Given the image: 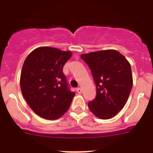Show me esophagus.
Returning a JSON list of instances; mask_svg holds the SVG:
<instances>
[{"label":"esophagus","mask_w":153,"mask_h":153,"mask_svg":"<svg viewBox=\"0 0 153 153\" xmlns=\"http://www.w3.org/2000/svg\"><path fill=\"white\" fill-rule=\"evenodd\" d=\"M76 91H77L78 93H82V89L79 88V87H78V88L76 89Z\"/></svg>","instance_id":"esophagus-1"}]
</instances>
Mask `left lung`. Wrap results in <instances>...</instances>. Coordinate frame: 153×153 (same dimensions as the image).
Listing matches in <instances>:
<instances>
[{"label":"left lung","instance_id":"8db88e82","mask_svg":"<svg viewBox=\"0 0 153 153\" xmlns=\"http://www.w3.org/2000/svg\"><path fill=\"white\" fill-rule=\"evenodd\" d=\"M91 70L97 95L88 107L98 118L108 120L124 107L132 87V70L128 60L115 50L81 55Z\"/></svg>","mask_w":153,"mask_h":153}]
</instances>
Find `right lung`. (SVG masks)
I'll return each mask as SVG.
<instances>
[{
	"instance_id": "1",
	"label": "right lung",
	"mask_w": 153,
	"mask_h": 153,
	"mask_svg": "<svg viewBox=\"0 0 153 153\" xmlns=\"http://www.w3.org/2000/svg\"><path fill=\"white\" fill-rule=\"evenodd\" d=\"M71 56L70 51L43 47L27 56L21 74V92L39 117L56 120L70 106L75 93L70 90L63 68Z\"/></svg>"
}]
</instances>
